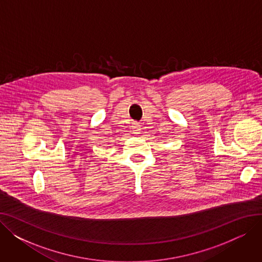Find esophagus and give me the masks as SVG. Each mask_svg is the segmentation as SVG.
<instances>
[{
	"mask_svg": "<svg viewBox=\"0 0 262 262\" xmlns=\"http://www.w3.org/2000/svg\"><path fill=\"white\" fill-rule=\"evenodd\" d=\"M141 130V127L138 123H134L133 126H132V132L133 134H139V132Z\"/></svg>",
	"mask_w": 262,
	"mask_h": 262,
	"instance_id": "34e87169",
	"label": "esophagus"
}]
</instances>
